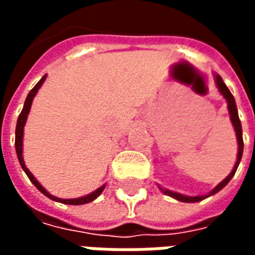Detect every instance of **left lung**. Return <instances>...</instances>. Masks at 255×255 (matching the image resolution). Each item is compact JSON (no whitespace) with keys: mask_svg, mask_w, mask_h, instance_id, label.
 <instances>
[{"mask_svg":"<svg viewBox=\"0 0 255 255\" xmlns=\"http://www.w3.org/2000/svg\"><path fill=\"white\" fill-rule=\"evenodd\" d=\"M214 82H216V86H217V89H219L220 94L223 95L227 101V104H228V112H230V119L231 123H232V126H234V129H235L236 133V140H238V155H236V162L235 165H234V169L231 171V173L228 176L225 177L223 182H220L216 187L212 190V191H209L208 194H205V195H195V197H190V195H183L180 192H175L171 191V190H166V188H162L161 186H158L161 191L164 192L165 195L168 197H172L177 199V201H180V202H187V203H192V202H199V201H202L205 198L212 197L214 194H217L220 190H223V188L230 183V180L234 177L235 175L236 169H238V166H239V162L242 160V154H243V136H242V124L241 120H239V116H238V108H236V102L235 98H234V95L231 94V91L228 90V87L225 86V83L223 82V79L220 75L217 73H214Z\"/></svg>","mask_w":255,"mask_h":255,"instance_id":"obj_1","label":"left lung"}]
</instances>
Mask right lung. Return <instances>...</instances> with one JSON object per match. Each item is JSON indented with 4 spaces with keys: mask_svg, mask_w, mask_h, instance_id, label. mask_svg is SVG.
<instances>
[{
    "mask_svg": "<svg viewBox=\"0 0 255 255\" xmlns=\"http://www.w3.org/2000/svg\"><path fill=\"white\" fill-rule=\"evenodd\" d=\"M46 80V75L43 76V78L35 84V87L31 90L28 95H27V98H25V102H24V106H23V111L20 113L19 119H17V124H16V138H14V146H16V154H17V158H19V162L21 168H23V171L25 172V175L28 176L32 184L35 186L39 191L43 194V195H46L47 198H50L52 201H56V202H61V203H65V205H84V203H89L91 201H94L97 198L100 197L102 191L105 190L106 184L104 186H101L100 188H97L95 191L90 192L87 195H84V197H80V198H72V199H63V198H57L52 195L50 192L47 191L46 188L42 186L41 183L38 182L35 179V176L32 175L30 172V169L25 166L24 164V158H23V136H24V126H25V122H27V117H28V113L31 111V105H32V101H34V97L38 93V90L41 89V86L43 84V82Z\"/></svg>",
    "mask_w": 255,
    "mask_h": 255,
    "instance_id": "add662e5",
    "label": "right lung"
}]
</instances>
